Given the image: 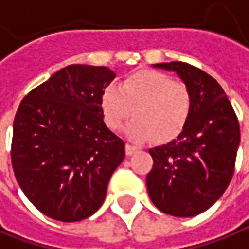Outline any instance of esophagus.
Segmentation results:
<instances>
[{
  "mask_svg": "<svg viewBox=\"0 0 249 249\" xmlns=\"http://www.w3.org/2000/svg\"><path fill=\"white\" fill-rule=\"evenodd\" d=\"M138 150V147L133 146V144H129V143H126V146H125V153H126V155H132V154L136 153Z\"/></svg>",
  "mask_w": 249,
  "mask_h": 249,
  "instance_id": "obj_1",
  "label": "esophagus"
}]
</instances>
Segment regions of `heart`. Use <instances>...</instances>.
I'll return each instance as SVG.
<instances>
[{
	"instance_id": "heart-1",
	"label": "heart",
	"mask_w": 249,
	"mask_h": 249,
	"mask_svg": "<svg viewBox=\"0 0 249 249\" xmlns=\"http://www.w3.org/2000/svg\"><path fill=\"white\" fill-rule=\"evenodd\" d=\"M106 125L120 131L133 116L128 135L135 140L169 142L177 138L188 123L192 96L188 87L158 71H139L120 87L109 84L101 96Z\"/></svg>"
}]
</instances>
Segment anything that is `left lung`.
I'll use <instances>...</instances> for the list:
<instances>
[{
	"mask_svg": "<svg viewBox=\"0 0 249 249\" xmlns=\"http://www.w3.org/2000/svg\"><path fill=\"white\" fill-rule=\"evenodd\" d=\"M154 67L180 76L192 96V111L177 139L148 150L154 160L146 178L148 195L165 214L195 217L217 202L231 182L240 124L225 91L209 73L181 61Z\"/></svg>",
	"mask_w": 249,
	"mask_h": 249,
	"instance_id": "8db88e82",
	"label": "left lung"
}]
</instances>
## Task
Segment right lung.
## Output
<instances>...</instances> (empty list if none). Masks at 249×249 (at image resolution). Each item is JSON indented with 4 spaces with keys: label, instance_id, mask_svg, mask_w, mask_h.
Listing matches in <instances>:
<instances>
[{
    "label": "right lung",
    "instance_id": "right-lung-1",
    "mask_svg": "<svg viewBox=\"0 0 249 249\" xmlns=\"http://www.w3.org/2000/svg\"><path fill=\"white\" fill-rule=\"evenodd\" d=\"M116 77L106 67L69 65L20 102L12 138V167L42 214L76 222L102 206L125 157V143L103 123L102 91Z\"/></svg>",
    "mask_w": 249,
    "mask_h": 249
}]
</instances>
